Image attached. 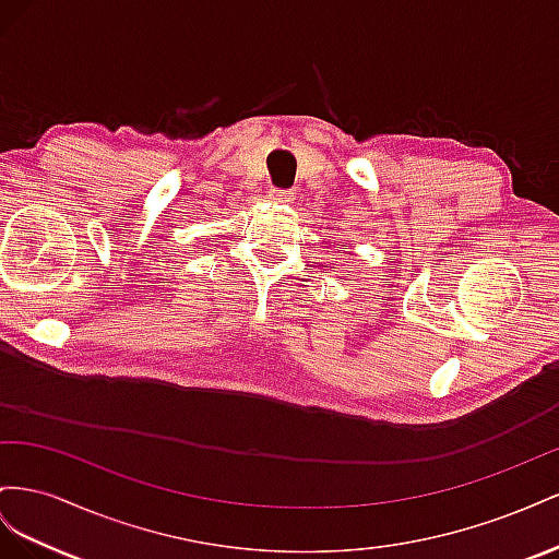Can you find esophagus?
<instances>
[{"instance_id":"1","label":"esophagus","mask_w":559,"mask_h":559,"mask_svg":"<svg viewBox=\"0 0 559 559\" xmlns=\"http://www.w3.org/2000/svg\"><path fill=\"white\" fill-rule=\"evenodd\" d=\"M274 201H278V203H293V191H288V189H274Z\"/></svg>"}]
</instances>
